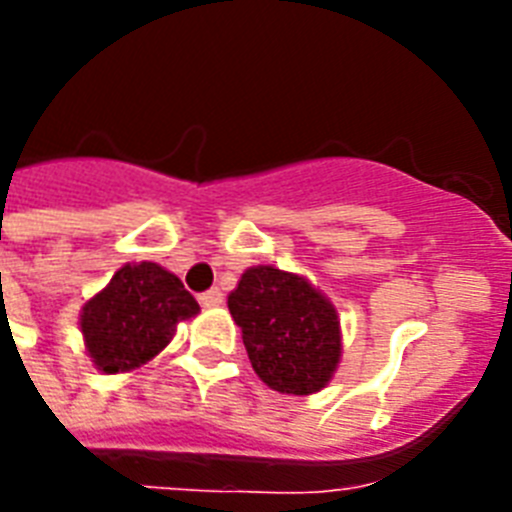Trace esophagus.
I'll use <instances>...</instances> for the list:
<instances>
[{"mask_svg":"<svg viewBox=\"0 0 512 512\" xmlns=\"http://www.w3.org/2000/svg\"><path fill=\"white\" fill-rule=\"evenodd\" d=\"M201 308H220L223 305V292L220 289H209L204 295H199Z\"/></svg>","mask_w":512,"mask_h":512,"instance_id":"esophagus-1","label":"esophagus"}]
</instances>
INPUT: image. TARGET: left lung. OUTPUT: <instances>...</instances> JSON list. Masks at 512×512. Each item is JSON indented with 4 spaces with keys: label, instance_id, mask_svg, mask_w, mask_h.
Segmentation results:
<instances>
[{
    "label": "left lung",
    "instance_id": "1",
    "mask_svg": "<svg viewBox=\"0 0 512 512\" xmlns=\"http://www.w3.org/2000/svg\"><path fill=\"white\" fill-rule=\"evenodd\" d=\"M252 369L268 388L311 396L327 388L340 364V319L311 281L255 265L228 295Z\"/></svg>",
    "mask_w": 512,
    "mask_h": 512
}]
</instances>
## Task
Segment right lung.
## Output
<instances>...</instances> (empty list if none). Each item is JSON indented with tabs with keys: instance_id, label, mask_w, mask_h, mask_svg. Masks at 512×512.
I'll use <instances>...</instances> for the list:
<instances>
[{
	"instance_id": "add662e5",
	"label": "right lung",
	"mask_w": 512,
	"mask_h": 512,
	"mask_svg": "<svg viewBox=\"0 0 512 512\" xmlns=\"http://www.w3.org/2000/svg\"><path fill=\"white\" fill-rule=\"evenodd\" d=\"M199 303L175 273L156 263H127L106 289L87 300L79 316L84 348L100 372H132L162 353L180 321Z\"/></svg>"
}]
</instances>
